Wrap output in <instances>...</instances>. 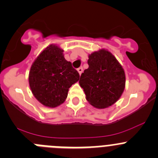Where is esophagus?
<instances>
[{
    "instance_id": "esophagus-1",
    "label": "esophagus",
    "mask_w": 158,
    "mask_h": 158,
    "mask_svg": "<svg viewBox=\"0 0 158 158\" xmlns=\"http://www.w3.org/2000/svg\"><path fill=\"white\" fill-rule=\"evenodd\" d=\"M77 71H78V72H79V74L81 75L82 73V72H83V69H82V68L80 67L77 69Z\"/></svg>"
}]
</instances>
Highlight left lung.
<instances>
[{"label":"left lung","mask_w":158,"mask_h":158,"mask_svg":"<svg viewBox=\"0 0 158 158\" xmlns=\"http://www.w3.org/2000/svg\"><path fill=\"white\" fill-rule=\"evenodd\" d=\"M89 68L79 79L86 99L94 107L106 108L120 98L126 86V74L114 55L104 49L89 54Z\"/></svg>","instance_id":"1"}]
</instances>
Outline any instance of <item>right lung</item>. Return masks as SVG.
I'll return each mask as SVG.
<instances>
[{"mask_svg": "<svg viewBox=\"0 0 158 158\" xmlns=\"http://www.w3.org/2000/svg\"><path fill=\"white\" fill-rule=\"evenodd\" d=\"M79 79V72L66 61L63 50L51 44L31 66L29 83L32 94L43 105L55 107L67 98L69 89Z\"/></svg>", "mask_w": 158, "mask_h": 158, "instance_id": "add662e5", "label": "right lung"}]
</instances>
